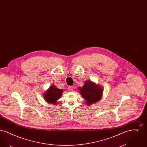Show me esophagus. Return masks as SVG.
Returning a JSON list of instances; mask_svg holds the SVG:
<instances>
[{
	"mask_svg": "<svg viewBox=\"0 0 147 147\" xmlns=\"http://www.w3.org/2000/svg\"><path fill=\"white\" fill-rule=\"evenodd\" d=\"M68 90L70 91H74V87L73 86H69L68 87Z\"/></svg>",
	"mask_w": 147,
	"mask_h": 147,
	"instance_id": "34e87169",
	"label": "esophagus"
}]
</instances>
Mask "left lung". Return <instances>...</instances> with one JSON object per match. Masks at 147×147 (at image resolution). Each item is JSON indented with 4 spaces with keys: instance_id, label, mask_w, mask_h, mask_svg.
<instances>
[{
    "instance_id": "obj_1",
    "label": "left lung",
    "mask_w": 147,
    "mask_h": 147,
    "mask_svg": "<svg viewBox=\"0 0 147 147\" xmlns=\"http://www.w3.org/2000/svg\"><path fill=\"white\" fill-rule=\"evenodd\" d=\"M78 89L80 95L86 100V104L88 106L98 101L102 96V86L92 82L91 80L86 81L83 86L79 87Z\"/></svg>"
}]
</instances>
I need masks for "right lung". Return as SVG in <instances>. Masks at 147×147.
Here are the masks:
<instances>
[{"mask_svg": "<svg viewBox=\"0 0 147 147\" xmlns=\"http://www.w3.org/2000/svg\"><path fill=\"white\" fill-rule=\"evenodd\" d=\"M63 90L56 88V86L51 85L49 89L43 94V98L45 101L52 105L57 104V101L61 97Z\"/></svg>", "mask_w": 147, "mask_h": 147, "instance_id": "1", "label": "right lung"}]
</instances>
